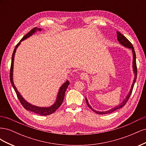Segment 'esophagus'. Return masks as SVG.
<instances>
[{"mask_svg": "<svg viewBox=\"0 0 146 146\" xmlns=\"http://www.w3.org/2000/svg\"><path fill=\"white\" fill-rule=\"evenodd\" d=\"M80 78L82 79V80H86V79L88 78V74L86 73H81L80 75Z\"/></svg>", "mask_w": 146, "mask_h": 146, "instance_id": "1", "label": "esophagus"}]
</instances>
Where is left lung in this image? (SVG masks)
I'll list each match as a JSON object with an SVG mask.
<instances>
[{"label":"left lung","mask_w":146,"mask_h":146,"mask_svg":"<svg viewBox=\"0 0 146 146\" xmlns=\"http://www.w3.org/2000/svg\"><path fill=\"white\" fill-rule=\"evenodd\" d=\"M117 40H118L119 42L120 43L121 45H122L123 46H124L125 47L131 48V49L132 50V52H133V72L135 74V78H134V80H133V83H132V85H131V86L129 93L128 94V95L127 96L125 99L123 100L120 104H119L118 105L116 106L115 107H114V108H113L111 109L108 110V111H96V110H94V109L92 108V107H91L90 105L89 104V103H88V99L86 98H85L86 102V104L88 105V107H89L92 110V111H94L97 114H108V113H112V112L115 111V110H116L117 109H119V108H121L122 107H123V106H124L126 104L127 102L128 101V100H129V98H130V95H131V92H132V91H133V88L134 85H135V83L136 82V77H137V67H136V54H135V50H134L133 46V45H132V44L129 40H128V39H127V38H125L124 36H123V35H122L120 32H117Z\"/></svg>","instance_id":"left-lung-1"}]
</instances>
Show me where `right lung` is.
<instances>
[{"instance_id": "add662e5", "label": "right lung", "mask_w": 146, "mask_h": 146, "mask_svg": "<svg viewBox=\"0 0 146 146\" xmlns=\"http://www.w3.org/2000/svg\"><path fill=\"white\" fill-rule=\"evenodd\" d=\"M37 30L38 31H41V29H39L37 27H35L33 29L31 30L30 32L27 33L26 34L25 36L21 39V40L19 42V43L17 44L16 46L14 51H13V55H12V57H11V68H10V82L11 85L14 88V90L16 92V93L17 94V98H18V99L19 100L21 104H22V105L24 107V108L25 110H28V111H32L35 113H36L39 114V115H42V116H47V115H49V114H52L53 113H54L56 110L58 109L60 106L63 103V101L64 98V94H65V92L66 91V89H67L68 86L69 85V82L68 80L66 81L65 83H64L62 86H61L60 88L59 91H58V95H57L56 97V99L55 102L52 105H51L50 107H36V106H35L33 105L32 104H29V102H27V101H26L23 98V96H22L19 92L17 91V88H16V86H15V84L14 82H13V64H14V58H15V54L16 53V49L17 47H18L20 44L21 42L24 41V39L28 38L29 37H30V36H32L33 34H34L35 32H36Z\"/></svg>"}]
</instances>
